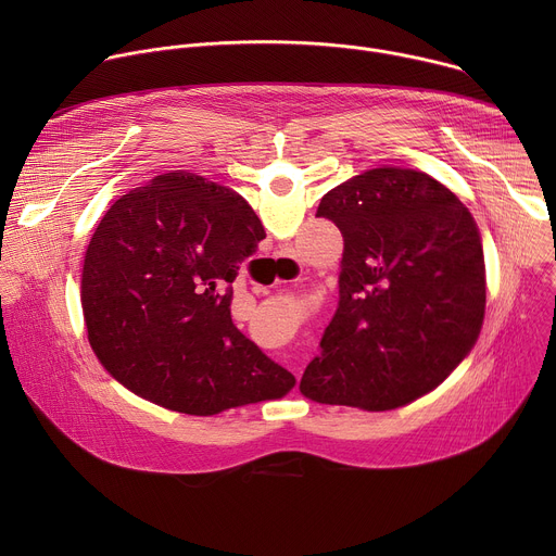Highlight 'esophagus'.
Instances as JSON below:
<instances>
[{
	"label": "esophagus",
	"instance_id": "1",
	"mask_svg": "<svg viewBox=\"0 0 556 556\" xmlns=\"http://www.w3.org/2000/svg\"><path fill=\"white\" fill-rule=\"evenodd\" d=\"M296 378H299V374H296Z\"/></svg>",
	"mask_w": 556,
	"mask_h": 556
}]
</instances>
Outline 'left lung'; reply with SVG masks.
<instances>
[{
  "mask_svg": "<svg viewBox=\"0 0 556 556\" xmlns=\"http://www.w3.org/2000/svg\"><path fill=\"white\" fill-rule=\"evenodd\" d=\"M316 217L343 235L339 307L301 393L321 405L389 412L435 389L480 337L482 235L431 176L378 167L328 191Z\"/></svg>",
  "mask_w": 556,
  "mask_h": 556,
  "instance_id": "8db88e82",
  "label": "left lung"
}]
</instances>
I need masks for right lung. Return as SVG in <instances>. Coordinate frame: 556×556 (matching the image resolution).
Here are the masks:
<instances>
[{
	"instance_id": "obj_1",
	"label": "right lung",
	"mask_w": 556,
	"mask_h": 556,
	"mask_svg": "<svg viewBox=\"0 0 556 556\" xmlns=\"http://www.w3.org/2000/svg\"><path fill=\"white\" fill-rule=\"evenodd\" d=\"M264 237L242 195L195 174L155 176L118 198L81 275L101 365L144 401L191 416L283 399L294 376L230 319L237 264Z\"/></svg>"
}]
</instances>
